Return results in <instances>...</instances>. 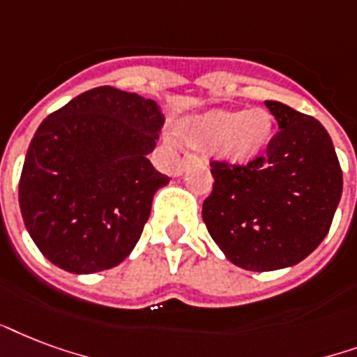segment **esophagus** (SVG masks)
Listing matches in <instances>:
<instances>
[{
	"label": "esophagus",
	"mask_w": 357,
	"mask_h": 357,
	"mask_svg": "<svg viewBox=\"0 0 357 357\" xmlns=\"http://www.w3.org/2000/svg\"><path fill=\"white\" fill-rule=\"evenodd\" d=\"M192 162H193L192 158H184V160H182L181 164H178V167H176V169H175V175H182V171L186 169L188 165L192 164Z\"/></svg>",
	"instance_id": "34e87169"
}]
</instances>
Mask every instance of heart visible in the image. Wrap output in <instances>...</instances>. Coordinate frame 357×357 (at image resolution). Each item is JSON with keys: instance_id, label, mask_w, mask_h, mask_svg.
I'll return each mask as SVG.
<instances>
[{"instance_id": "b5f03b06", "label": "heart", "mask_w": 357, "mask_h": 357, "mask_svg": "<svg viewBox=\"0 0 357 357\" xmlns=\"http://www.w3.org/2000/svg\"><path fill=\"white\" fill-rule=\"evenodd\" d=\"M272 117L264 109L244 113L210 112L195 119L188 126L186 139L190 145L203 151L218 149L231 160L255 156L270 139Z\"/></svg>"}]
</instances>
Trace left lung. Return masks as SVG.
Segmentation results:
<instances>
[{
    "instance_id": "left-lung-1",
    "label": "left lung",
    "mask_w": 357,
    "mask_h": 357,
    "mask_svg": "<svg viewBox=\"0 0 357 357\" xmlns=\"http://www.w3.org/2000/svg\"><path fill=\"white\" fill-rule=\"evenodd\" d=\"M279 124L266 153L245 165L210 162L212 193L203 220L229 261L251 272L294 266L331 227L342 171L317 119L266 100Z\"/></svg>"
}]
</instances>
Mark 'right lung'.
<instances>
[{"label":"right lung","instance_id":"obj_1","mask_svg":"<svg viewBox=\"0 0 357 357\" xmlns=\"http://www.w3.org/2000/svg\"><path fill=\"white\" fill-rule=\"evenodd\" d=\"M164 113L109 85L44 119L22 169L18 201L33 242L55 266L95 273L137 244L154 193L169 182L149 162Z\"/></svg>","mask_w":357,"mask_h":357}]
</instances>
